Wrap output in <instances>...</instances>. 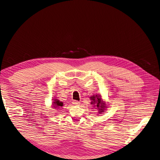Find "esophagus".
Returning a JSON list of instances; mask_svg holds the SVG:
<instances>
[{
	"label": "esophagus",
	"instance_id": "34e87169",
	"mask_svg": "<svg viewBox=\"0 0 160 160\" xmlns=\"http://www.w3.org/2000/svg\"><path fill=\"white\" fill-rule=\"evenodd\" d=\"M72 103H73L74 105H80V102L78 101H77V100H74L73 101V102H72Z\"/></svg>",
	"mask_w": 160,
	"mask_h": 160
}]
</instances>
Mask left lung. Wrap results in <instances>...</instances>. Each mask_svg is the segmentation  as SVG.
<instances>
[{
  "label": "left lung",
  "instance_id": "obj_1",
  "mask_svg": "<svg viewBox=\"0 0 160 160\" xmlns=\"http://www.w3.org/2000/svg\"><path fill=\"white\" fill-rule=\"evenodd\" d=\"M90 98L92 100L91 104L93 105V107L98 110V113L101 114V113L104 112L107 107L105 101L101 99V96L99 94H96L95 96L94 95L93 96H91Z\"/></svg>",
  "mask_w": 160,
  "mask_h": 160
}]
</instances>
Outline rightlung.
Returning a JSON list of instances; mask_svg holds the SVG:
<instances>
[{
  "label": "right lung",
  "mask_w": 160,
  "mask_h": 160,
  "mask_svg": "<svg viewBox=\"0 0 160 160\" xmlns=\"http://www.w3.org/2000/svg\"><path fill=\"white\" fill-rule=\"evenodd\" d=\"M52 108H53V109L55 110H57V109H61V108L62 107H63V102L62 101H60L59 99H52Z\"/></svg>",
  "instance_id": "right-lung-1"
}]
</instances>
